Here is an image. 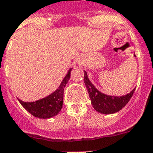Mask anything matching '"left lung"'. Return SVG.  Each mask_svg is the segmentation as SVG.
Segmentation results:
<instances>
[{
    "mask_svg": "<svg viewBox=\"0 0 153 153\" xmlns=\"http://www.w3.org/2000/svg\"><path fill=\"white\" fill-rule=\"evenodd\" d=\"M84 82L89 93L91 104L94 108L101 114H113L120 111L129 102L134 93V89L130 93L124 96L117 97L107 95L100 92L88 78L87 73L84 71Z\"/></svg>",
    "mask_w": 153,
    "mask_h": 153,
    "instance_id": "left-lung-1",
    "label": "left lung"
}]
</instances>
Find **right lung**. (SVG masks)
<instances>
[{
	"label": "right lung",
	"instance_id": "obj_1",
	"mask_svg": "<svg viewBox=\"0 0 153 153\" xmlns=\"http://www.w3.org/2000/svg\"><path fill=\"white\" fill-rule=\"evenodd\" d=\"M71 70L72 68L68 70V74L64 77L58 89L48 96L33 102H24L19 99H18V100L22 106L34 117L39 119H49L55 116L60 111L63 107L64 90L66 84L70 79Z\"/></svg>",
	"mask_w": 153,
	"mask_h": 153
}]
</instances>
